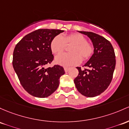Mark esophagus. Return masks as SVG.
<instances>
[{"label":"esophagus","instance_id":"1","mask_svg":"<svg viewBox=\"0 0 129 129\" xmlns=\"http://www.w3.org/2000/svg\"><path fill=\"white\" fill-rule=\"evenodd\" d=\"M69 68H68V67H64V70H65V72H67L68 71H69Z\"/></svg>","mask_w":129,"mask_h":129}]
</instances>
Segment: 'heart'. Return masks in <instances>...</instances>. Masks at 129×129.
<instances>
[{
  "mask_svg": "<svg viewBox=\"0 0 129 129\" xmlns=\"http://www.w3.org/2000/svg\"><path fill=\"white\" fill-rule=\"evenodd\" d=\"M68 45H72L69 48L70 53H63L56 56L55 62L57 64L66 67L76 66L81 62V57L83 60L89 59L94 51L93 46L87 43L86 38L77 33L56 36L51 42L50 48L54 54H59Z\"/></svg>",
  "mask_w": 129,
  "mask_h": 129,
  "instance_id": "heart-1",
  "label": "heart"
}]
</instances>
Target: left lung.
<instances>
[{"label": "left lung", "instance_id": "left-lung-1", "mask_svg": "<svg viewBox=\"0 0 129 129\" xmlns=\"http://www.w3.org/2000/svg\"><path fill=\"white\" fill-rule=\"evenodd\" d=\"M78 32L90 39L94 54L84 66L90 69L76 67L79 73L74 83L82 95L94 97L104 92L111 82L116 66L115 54L112 45L105 38L94 32Z\"/></svg>", "mask_w": 129, "mask_h": 129}]
</instances>
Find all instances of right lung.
<instances>
[{
    "instance_id": "1",
    "label": "right lung",
    "mask_w": 129,
    "mask_h": 129,
    "mask_svg": "<svg viewBox=\"0 0 129 129\" xmlns=\"http://www.w3.org/2000/svg\"><path fill=\"white\" fill-rule=\"evenodd\" d=\"M64 30L38 29L24 37L15 46L13 67L21 85L29 94L45 98L56 91L65 73L60 66L45 68L54 56L50 48L54 37Z\"/></svg>"
}]
</instances>
